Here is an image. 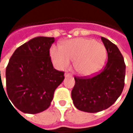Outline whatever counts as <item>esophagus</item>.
I'll return each instance as SVG.
<instances>
[{"label":"esophagus","instance_id":"esophagus-1","mask_svg":"<svg viewBox=\"0 0 133 133\" xmlns=\"http://www.w3.org/2000/svg\"><path fill=\"white\" fill-rule=\"evenodd\" d=\"M64 75H65V77H68V76H70V75H71V74H70V73H69V72H66V73L64 74Z\"/></svg>","mask_w":133,"mask_h":133}]
</instances>
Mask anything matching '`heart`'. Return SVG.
Returning a JSON list of instances; mask_svg holds the SVG:
<instances>
[{
    "mask_svg": "<svg viewBox=\"0 0 133 133\" xmlns=\"http://www.w3.org/2000/svg\"><path fill=\"white\" fill-rule=\"evenodd\" d=\"M51 55L60 69L67 68L70 60L74 61L75 69L78 74L91 76L103 68L107 50L103 44L92 39L80 38L65 42L61 47L53 46Z\"/></svg>",
    "mask_w": 133,
    "mask_h": 133,
    "instance_id": "obj_1",
    "label": "heart"
}]
</instances>
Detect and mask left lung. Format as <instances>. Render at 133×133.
Wrapping results in <instances>:
<instances>
[{
    "label": "left lung",
    "instance_id": "obj_1",
    "mask_svg": "<svg viewBox=\"0 0 133 133\" xmlns=\"http://www.w3.org/2000/svg\"><path fill=\"white\" fill-rule=\"evenodd\" d=\"M107 51L108 60L105 67L93 76H75L72 90L73 104L78 110L98 112L109 108L120 96L125 79L126 65L117 46L101 37Z\"/></svg>",
    "mask_w": 133,
    "mask_h": 133
}]
</instances>
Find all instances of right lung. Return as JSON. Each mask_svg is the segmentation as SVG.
I'll return each mask as SVG.
<instances>
[{"label": "right lung", "instance_id": "add662e5", "mask_svg": "<svg viewBox=\"0 0 133 133\" xmlns=\"http://www.w3.org/2000/svg\"><path fill=\"white\" fill-rule=\"evenodd\" d=\"M54 41V38H35L19 46L9 59L6 69L8 97L23 112L46 110L64 81V72L55 69L51 61L49 49Z\"/></svg>", "mask_w": 133, "mask_h": 133}]
</instances>
